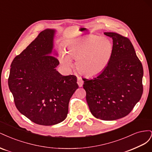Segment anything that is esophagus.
Segmentation results:
<instances>
[{
    "label": "esophagus",
    "instance_id": "esophagus-1",
    "mask_svg": "<svg viewBox=\"0 0 152 152\" xmlns=\"http://www.w3.org/2000/svg\"><path fill=\"white\" fill-rule=\"evenodd\" d=\"M77 84L79 87H82L84 84V81L82 80L81 77H77Z\"/></svg>",
    "mask_w": 152,
    "mask_h": 152
}]
</instances>
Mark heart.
<instances>
[{
	"label": "heart",
	"mask_w": 152,
	"mask_h": 152,
	"mask_svg": "<svg viewBox=\"0 0 152 152\" xmlns=\"http://www.w3.org/2000/svg\"><path fill=\"white\" fill-rule=\"evenodd\" d=\"M113 45L110 41L96 35L71 42L66 53L62 51L61 62L65 67L72 65V59H77V69L87 76H94L102 73L112 58Z\"/></svg>",
	"instance_id": "heart-1"
}]
</instances>
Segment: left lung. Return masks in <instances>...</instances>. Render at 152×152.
I'll return each mask as SVG.
<instances>
[{"mask_svg":"<svg viewBox=\"0 0 152 152\" xmlns=\"http://www.w3.org/2000/svg\"><path fill=\"white\" fill-rule=\"evenodd\" d=\"M113 39L112 58L104 70L93 79H82L93 115L103 121L126 117L140 100L143 68L128 38L104 32Z\"/></svg>","mask_w":152,"mask_h":152,"instance_id":"left-lung-1","label":"left lung"}]
</instances>
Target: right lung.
Segmentation results:
<instances>
[{"label": "right lung", "instance_id": "add662e5", "mask_svg": "<svg viewBox=\"0 0 152 152\" xmlns=\"http://www.w3.org/2000/svg\"><path fill=\"white\" fill-rule=\"evenodd\" d=\"M55 30L41 31L11 65L8 85L15 105L33 122L53 126L67 117L68 104L79 86L73 75L63 76L51 56Z\"/></svg>", "mask_w": 152, "mask_h": 152}]
</instances>
